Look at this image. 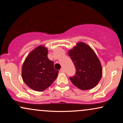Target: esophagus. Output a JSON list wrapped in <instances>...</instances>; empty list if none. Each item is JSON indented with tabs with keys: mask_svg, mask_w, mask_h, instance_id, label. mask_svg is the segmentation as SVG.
I'll return each mask as SVG.
<instances>
[{
	"mask_svg": "<svg viewBox=\"0 0 123 123\" xmlns=\"http://www.w3.org/2000/svg\"><path fill=\"white\" fill-rule=\"evenodd\" d=\"M60 72H62V73H64V72H65V70L63 69V68L61 69V70H60Z\"/></svg>",
	"mask_w": 123,
	"mask_h": 123,
	"instance_id": "1",
	"label": "esophagus"
}]
</instances>
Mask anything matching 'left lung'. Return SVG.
I'll use <instances>...</instances> for the list:
<instances>
[{"mask_svg": "<svg viewBox=\"0 0 123 123\" xmlns=\"http://www.w3.org/2000/svg\"><path fill=\"white\" fill-rule=\"evenodd\" d=\"M68 55L76 69V75L70 77L73 85L81 90L94 88L102 76V65L95 51L87 44L79 42Z\"/></svg>", "mask_w": 123, "mask_h": 123, "instance_id": "1", "label": "left lung"}]
</instances>
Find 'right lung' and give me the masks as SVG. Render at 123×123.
<instances>
[{"label": "right lung", "instance_id": "add662e5", "mask_svg": "<svg viewBox=\"0 0 123 123\" xmlns=\"http://www.w3.org/2000/svg\"><path fill=\"white\" fill-rule=\"evenodd\" d=\"M48 49L40 45L28 54L22 66V78L29 88L43 91L53 84L59 71L54 68V62L48 58Z\"/></svg>", "mask_w": 123, "mask_h": 123}]
</instances>
